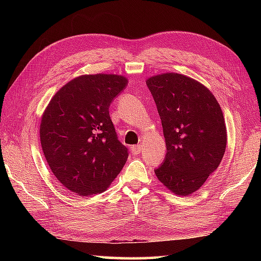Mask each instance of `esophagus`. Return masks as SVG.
<instances>
[{
  "label": "esophagus",
  "mask_w": 261,
  "mask_h": 261,
  "mask_svg": "<svg viewBox=\"0 0 261 261\" xmlns=\"http://www.w3.org/2000/svg\"><path fill=\"white\" fill-rule=\"evenodd\" d=\"M131 151L132 153L135 154V155H137V154H139L140 151H141V146L140 145H134V146L131 147Z\"/></svg>",
  "instance_id": "obj_1"
}]
</instances>
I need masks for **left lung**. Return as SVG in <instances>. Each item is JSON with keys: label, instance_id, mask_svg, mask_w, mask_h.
Returning <instances> with one entry per match:
<instances>
[{"label": "left lung", "instance_id": "left-lung-1", "mask_svg": "<svg viewBox=\"0 0 261 261\" xmlns=\"http://www.w3.org/2000/svg\"><path fill=\"white\" fill-rule=\"evenodd\" d=\"M166 139L159 180L178 196L197 191L222 160L227 130L220 105L200 83L179 73L147 79Z\"/></svg>", "mask_w": 261, "mask_h": 261}]
</instances>
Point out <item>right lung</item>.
Instances as JSON below:
<instances>
[{
	"label": "right lung",
	"instance_id": "1",
	"mask_svg": "<svg viewBox=\"0 0 261 261\" xmlns=\"http://www.w3.org/2000/svg\"><path fill=\"white\" fill-rule=\"evenodd\" d=\"M126 85L127 79L117 74L77 77L53 96L43 113V154L71 192H103L124 167L129 151L117 138L109 107Z\"/></svg>",
	"mask_w": 261,
	"mask_h": 261
}]
</instances>
